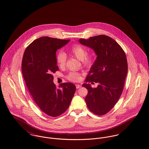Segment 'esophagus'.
<instances>
[{
    "instance_id": "esophagus-1",
    "label": "esophagus",
    "mask_w": 149,
    "mask_h": 149,
    "mask_svg": "<svg viewBox=\"0 0 149 149\" xmlns=\"http://www.w3.org/2000/svg\"><path fill=\"white\" fill-rule=\"evenodd\" d=\"M76 88L78 89V88H79L81 87V84H76Z\"/></svg>"
}]
</instances>
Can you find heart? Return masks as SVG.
I'll list each match as a JSON object with an SVG mask.
<instances>
[{"instance_id":"obj_1","label":"heart","mask_w":149,"mask_h":149,"mask_svg":"<svg viewBox=\"0 0 149 149\" xmlns=\"http://www.w3.org/2000/svg\"><path fill=\"white\" fill-rule=\"evenodd\" d=\"M69 52L78 59L82 61L83 65L86 67L91 66L95 60V55L93 51L87 52L85 47L79 44H74L69 49ZM67 61L66 54L63 51H59L56 55V62L60 68L65 66ZM67 79L72 82L79 81L81 75L75 71L70 72L66 76Z\"/></svg>"}]
</instances>
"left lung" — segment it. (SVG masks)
<instances>
[{"mask_svg": "<svg viewBox=\"0 0 149 149\" xmlns=\"http://www.w3.org/2000/svg\"><path fill=\"white\" fill-rule=\"evenodd\" d=\"M79 42L94 50L97 59L83 84L88 90L85 102L91 112L103 116L109 112L119 99L127 74L125 51L113 38L104 35L80 39ZM98 82L97 88L89 84Z\"/></svg>", "mask_w": 149, "mask_h": 149, "instance_id": "obj_1", "label": "left lung"}]
</instances>
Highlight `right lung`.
<instances>
[{
	"mask_svg": "<svg viewBox=\"0 0 149 149\" xmlns=\"http://www.w3.org/2000/svg\"><path fill=\"white\" fill-rule=\"evenodd\" d=\"M70 40L43 36L29 45L23 56L22 71L27 88L40 109L52 117L66 111L76 90L71 83L58 88L53 82L52 74L59 70L56 51Z\"/></svg>",
	"mask_w": 149,
	"mask_h": 149,
	"instance_id": "obj_1",
	"label": "right lung"
}]
</instances>
